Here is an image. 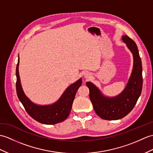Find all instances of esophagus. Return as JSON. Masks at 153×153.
I'll list each match as a JSON object with an SVG mask.
<instances>
[{
    "label": "esophagus",
    "instance_id": "1",
    "mask_svg": "<svg viewBox=\"0 0 153 153\" xmlns=\"http://www.w3.org/2000/svg\"><path fill=\"white\" fill-rule=\"evenodd\" d=\"M84 77H85V78H87V79H89V78L91 77V74L89 73V72H85L84 73Z\"/></svg>",
    "mask_w": 153,
    "mask_h": 153
}]
</instances>
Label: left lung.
<instances>
[{"instance_id": "1", "label": "left lung", "mask_w": 153, "mask_h": 153, "mask_svg": "<svg viewBox=\"0 0 153 153\" xmlns=\"http://www.w3.org/2000/svg\"><path fill=\"white\" fill-rule=\"evenodd\" d=\"M122 40L132 52L134 58L133 69L125 89L116 97H108L93 83H86L96 113L105 120H118L128 114L136 104L142 90V65L137 47L127 35L123 36Z\"/></svg>"}]
</instances>
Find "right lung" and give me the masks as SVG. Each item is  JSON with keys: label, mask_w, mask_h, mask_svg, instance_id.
<instances>
[{"label": "right lung", "mask_w": 153, "mask_h": 153, "mask_svg": "<svg viewBox=\"0 0 153 153\" xmlns=\"http://www.w3.org/2000/svg\"><path fill=\"white\" fill-rule=\"evenodd\" d=\"M19 57L16 67V91L17 97L26 111L32 118L45 125H55L66 120L70 115L76 92L82 84L80 78L75 83L67 87L59 100L50 105H38L34 104L24 93L19 74Z\"/></svg>", "instance_id": "obj_1"}]
</instances>
